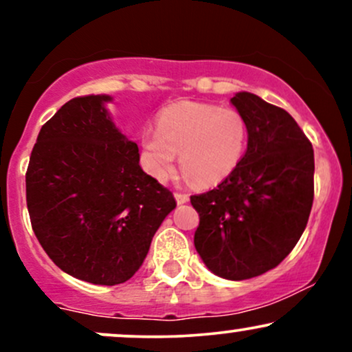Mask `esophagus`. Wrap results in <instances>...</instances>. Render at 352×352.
Returning <instances> with one entry per match:
<instances>
[{
  "label": "esophagus",
  "instance_id": "1",
  "mask_svg": "<svg viewBox=\"0 0 352 352\" xmlns=\"http://www.w3.org/2000/svg\"><path fill=\"white\" fill-rule=\"evenodd\" d=\"M175 200H177V204H187V201H188V195H187V193L175 192Z\"/></svg>",
  "mask_w": 352,
  "mask_h": 352
}]
</instances>
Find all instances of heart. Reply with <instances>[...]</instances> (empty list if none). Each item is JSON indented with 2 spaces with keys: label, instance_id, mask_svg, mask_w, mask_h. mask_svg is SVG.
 <instances>
[{
  "label": "heart",
  "instance_id": "b5f03b06",
  "mask_svg": "<svg viewBox=\"0 0 352 352\" xmlns=\"http://www.w3.org/2000/svg\"><path fill=\"white\" fill-rule=\"evenodd\" d=\"M248 125L236 109L180 100L160 112L157 132H145L142 148L151 170L164 180L173 172L177 153L193 184L210 187L227 179L246 148Z\"/></svg>",
  "mask_w": 352,
  "mask_h": 352
}]
</instances>
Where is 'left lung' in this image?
<instances>
[{
	"label": "left lung",
	"mask_w": 352,
	"mask_h": 352,
	"mask_svg": "<svg viewBox=\"0 0 352 352\" xmlns=\"http://www.w3.org/2000/svg\"><path fill=\"white\" fill-rule=\"evenodd\" d=\"M232 104L248 125L245 155L217 188L190 201L204 263L240 281L280 265L301 238L313 207L314 152L285 109L252 92H238Z\"/></svg>",
	"instance_id": "left-lung-1"
}]
</instances>
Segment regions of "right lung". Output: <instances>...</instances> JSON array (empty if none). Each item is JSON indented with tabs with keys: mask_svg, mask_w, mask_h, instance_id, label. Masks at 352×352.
Here are the masks:
<instances>
[{
	"mask_svg": "<svg viewBox=\"0 0 352 352\" xmlns=\"http://www.w3.org/2000/svg\"><path fill=\"white\" fill-rule=\"evenodd\" d=\"M111 96L71 99L39 131L26 172L31 227L64 273L92 285L131 280L175 208L109 117Z\"/></svg>",
	"mask_w": 352,
	"mask_h": 352,
	"instance_id": "add662e5",
	"label": "right lung"
}]
</instances>
